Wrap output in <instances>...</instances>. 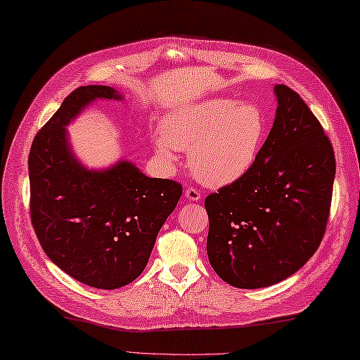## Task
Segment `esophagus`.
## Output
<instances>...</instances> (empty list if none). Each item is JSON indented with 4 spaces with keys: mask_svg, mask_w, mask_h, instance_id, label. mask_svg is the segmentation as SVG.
I'll return each mask as SVG.
<instances>
[{
    "mask_svg": "<svg viewBox=\"0 0 360 360\" xmlns=\"http://www.w3.org/2000/svg\"><path fill=\"white\" fill-rule=\"evenodd\" d=\"M200 198H201V195H200V192H198L196 188H193V187H188L187 190H186V200L187 201H200Z\"/></svg>",
    "mask_w": 360,
    "mask_h": 360,
    "instance_id": "1",
    "label": "esophagus"
}]
</instances>
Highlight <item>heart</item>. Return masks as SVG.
Returning <instances> with one entry per match:
<instances>
[{"instance_id": "b5f03b06", "label": "heart", "mask_w": 360, "mask_h": 360, "mask_svg": "<svg viewBox=\"0 0 360 360\" xmlns=\"http://www.w3.org/2000/svg\"><path fill=\"white\" fill-rule=\"evenodd\" d=\"M266 133V116L258 105L215 97L167 114L156 150L168 162L178 159L179 150H190L188 165L196 179L224 187L250 172Z\"/></svg>"}]
</instances>
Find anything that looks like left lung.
<instances>
[{
    "instance_id": "8db88e82",
    "label": "left lung",
    "mask_w": 360,
    "mask_h": 360,
    "mask_svg": "<svg viewBox=\"0 0 360 360\" xmlns=\"http://www.w3.org/2000/svg\"><path fill=\"white\" fill-rule=\"evenodd\" d=\"M274 93L275 120L254 167L204 202L209 262L241 289L295 274L319 249L330 217L333 145L295 91L275 85Z\"/></svg>"
}]
</instances>
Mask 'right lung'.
Listing matches in <instances>:
<instances>
[{"instance_id": "add662e5", "label": "right lung", "mask_w": 360, "mask_h": 360, "mask_svg": "<svg viewBox=\"0 0 360 360\" xmlns=\"http://www.w3.org/2000/svg\"><path fill=\"white\" fill-rule=\"evenodd\" d=\"M111 86H80L34 137L29 153L30 219L53 264L83 285L117 289L136 280L182 195L179 182L148 178L128 160L89 170L66 127Z\"/></svg>"}]
</instances>
